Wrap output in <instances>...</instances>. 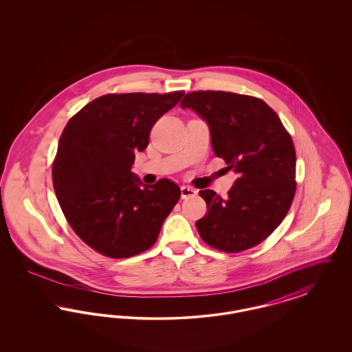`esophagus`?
Listing matches in <instances>:
<instances>
[{
    "instance_id": "1",
    "label": "esophagus",
    "mask_w": 352,
    "mask_h": 352,
    "mask_svg": "<svg viewBox=\"0 0 352 352\" xmlns=\"http://www.w3.org/2000/svg\"><path fill=\"white\" fill-rule=\"evenodd\" d=\"M198 194V191L190 186H182L181 187V197L182 199H187V198H191V197H195Z\"/></svg>"
}]
</instances>
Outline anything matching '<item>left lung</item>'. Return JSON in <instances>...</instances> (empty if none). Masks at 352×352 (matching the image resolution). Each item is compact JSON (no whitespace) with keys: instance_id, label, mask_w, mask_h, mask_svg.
<instances>
[{"instance_id":"left-lung-1","label":"left lung","mask_w":352,"mask_h":352,"mask_svg":"<svg viewBox=\"0 0 352 352\" xmlns=\"http://www.w3.org/2000/svg\"><path fill=\"white\" fill-rule=\"evenodd\" d=\"M192 109L210 128L211 145L239 175L228 197L201 190L208 212L197 221L204 243L241 252L264 241L284 220L296 192V151L290 134L265 101L224 91L187 94Z\"/></svg>"}]
</instances>
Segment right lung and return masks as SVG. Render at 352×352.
I'll use <instances>...</instances> for the list:
<instances>
[{
	"instance_id": "1",
	"label": "right lung",
	"mask_w": 352,
	"mask_h": 352,
	"mask_svg": "<svg viewBox=\"0 0 352 352\" xmlns=\"http://www.w3.org/2000/svg\"><path fill=\"white\" fill-rule=\"evenodd\" d=\"M184 91L104 95L83 107L60 135L52 184L69 226L104 256L126 258L149 250L179 201L170 179L144 184L131 171L157 120Z\"/></svg>"
}]
</instances>
